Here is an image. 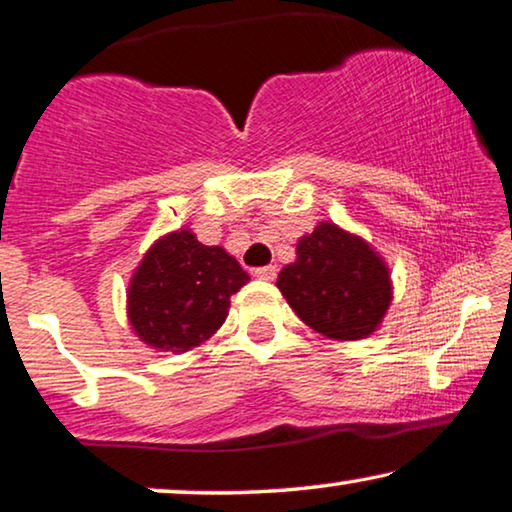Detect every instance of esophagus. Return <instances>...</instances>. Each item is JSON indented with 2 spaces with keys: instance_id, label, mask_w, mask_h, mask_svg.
Returning <instances> with one entry per match:
<instances>
[{
  "instance_id": "34e87169",
  "label": "esophagus",
  "mask_w": 512,
  "mask_h": 512,
  "mask_svg": "<svg viewBox=\"0 0 512 512\" xmlns=\"http://www.w3.org/2000/svg\"><path fill=\"white\" fill-rule=\"evenodd\" d=\"M254 277L265 279V281H272L274 277H277V268H274V265H263V268H256L254 270Z\"/></svg>"
}]
</instances>
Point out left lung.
Returning <instances> with one entry per match:
<instances>
[{
  "instance_id": "1",
  "label": "left lung",
  "mask_w": 512,
  "mask_h": 512,
  "mask_svg": "<svg viewBox=\"0 0 512 512\" xmlns=\"http://www.w3.org/2000/svg\"><path fill=\"white\" fill-rule=\"evenodd\" d=\"M277 288L302 323L339 342L379 330L392 302L390 270L379 251L332 221L302 235Z\"/></svg>"
}]
</instances>
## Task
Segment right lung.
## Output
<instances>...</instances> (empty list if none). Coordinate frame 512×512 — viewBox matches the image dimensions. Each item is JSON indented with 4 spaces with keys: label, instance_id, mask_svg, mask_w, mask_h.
<instances>
[{
    "label": "right lung",
    "instance_id": "obj_1",
    "mask_svg": "<svg viewBox=\"0 0 512 512\" xmlns=\"http://www.w3.org/2000/svg\"><path fill=\"white\" fill-rule=\"evenodd\" d=\"M247 281L224 247H207L191 228H180L154 242L133 270L129 323L154 351L187 353L224 325L231 295Z\"/></svg>",
    "mask_w": 512,
    "mask_h": 512
}]
</instances>
